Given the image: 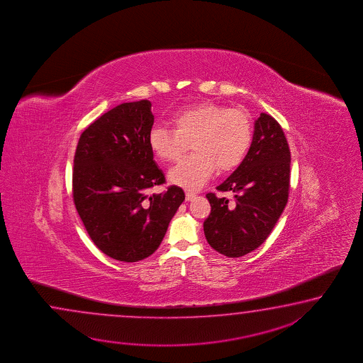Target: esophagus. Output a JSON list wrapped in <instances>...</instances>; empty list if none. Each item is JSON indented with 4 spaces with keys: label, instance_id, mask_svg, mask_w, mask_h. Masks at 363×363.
Returning <instances> with one entry per match:
<instances>
[{
    "label": "esophagus",
    "instance_id": "esophagus-1",
    "mask_svg": "<svg viewBox=\"0 0 363 363\" xmlns=\"http://www.w3.org/2000/svg\"><path fill=\"white\" fill-rule=\"evenodd\" d=\"M194 196H196V192H192V191H186V192H185V200H193V197H194Z\"/></svg>",
    "mask_w": 363,
    "mask_h": 363
}]
</instances>
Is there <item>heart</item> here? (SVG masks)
<instances>
[{
    "label": "heart",
    "mask_w": 363,
    "mask_h": 363,
    "mask_svg": "<svg viewBox=\"0 0 363 363\" xmlns=\"http://www.w3.org/2000/svg\"><path fill=\"white\" fill-rule=\"evenodd\" d=\"M172 130L155 125L149 147L163 162H178L192 147L196 153L170 171L171 182L196 191L216 170L228 172L240 166L252 143V122L244 110L216 102L179 108L170 116Z\"/></svg>",
    "instance_id": "heart-1"
}]
</instances>
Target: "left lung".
<instances>
[{"mask_svg":"<svg viewBox=\"0 0 363 363\" xmlns=\"http://www.w3.org/2000/svg\"><path fill=\"white\" fill-rule=\"evenodd\" d=\"M291 150L281 125L269 114L255 121V135L244 161L216 186L235 193L225 197L208 193L211 211L203 222L210 247L238 258L253 252L269 238L286 208L289 194Z\"/></svg>","mask_w":363,"mask_h":363,"instance_id":"obj_1","label":"left lung"}]
</instances>
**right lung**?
<instances>
[{
  "instance_id": "obj_1",
  "label": "right lung",
  "mask_w": 363,
  "mask_h": 363,
  "mask_svg": "<svg viewBox=\"0 0 363 363\" xmlns=\"http://www.w3.org/2000/svg\"><path fill=\"white\" fill-rule=\"evenodd\" d=\"M152 102H124L97 118L80 135L72 169V199L85 230L105 255L138 262L161 245L183 189L167 186L153 160L149 132Z\"/></svg>"
}]
</instances>
